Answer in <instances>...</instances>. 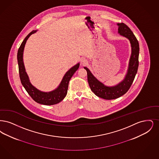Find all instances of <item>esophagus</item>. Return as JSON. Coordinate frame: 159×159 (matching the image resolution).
Wrapping results in <instances>:
<instances>
[{
	"mask_svg": "<svg viewBox=\"0 0 159 159\" xmlns=\"http://www.w3.org/2000/svg\"><path fill=\"white\" fill-rule=\"evenodd\" d=\"M87 63V61L86 59H83L81 60V64L82 65H85Z\"/></svg>",
	"mask_w": 159,
	"mask_h": 159,
	"instance_id": "obj_1",
	"label": "esophagus"
}]
</instances>
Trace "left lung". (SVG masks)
Listing matches in <instances>:
<instances>
[{"instance_id":"8db88e82","label":"left lung","mask_w":159,"mask_h":159,"mask_svg":"<svg viewBox=\"0 0 159 159\" xmlns=\"http://www.w3.org/2000/svg\"><path fill=\"white\" fill-rule=\"evenodd\" d=\"M117 25L119 26L118 33L128 38L131 44L132 54L129 69L124 80L116 86L111 87H106L93 75L89 69L86 67L84 68L87 72V79L91 90L98 97L106 100L116 99L124 95L131 86L137 73L139 65L138 57L139 47L137 38L131 29L125 24L120 23L117 24Z\"/></svg>"}]
</instances>
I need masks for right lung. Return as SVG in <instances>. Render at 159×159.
<instances>
[{
	"label": "right lung",
	"mask_w": 159,
	"mask_h": 159,
	"mask_svg": "<svg viewBox=\"0 0 159 159\" xmlns=\"http://www.w3.org/2000/svg\"><path fill=\"white\" fill-rule=\"evenodd\" d=\"M35 32V31H33L28 35L23 40V42H22L21 46L18 50L17 59L21 84L27 91L28 94L35 102L44 105H53L59 103L66 97L68 92L69 81L71 77L74 74V73L79 68L80 64H77L75 66L69 69L65 75L60 85L55 90L49 93H44L36 89L29 81L27 74L24 68L22 58L23 51L26 42L28 37L32 34L34 33Z\"/></svg>",
	"instance_id": "add662e5"
}]
</instances>
